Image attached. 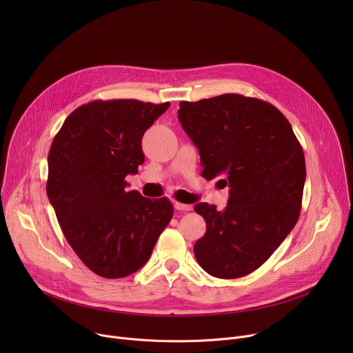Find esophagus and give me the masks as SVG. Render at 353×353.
<instances>
[{"label":"esophagus","instance_id":"34e87169","mask_svg":"<svg viewBox=\"0 0 353 353\" xmlns=\"http://www.w3.org/2000/svg\"><path fill=\"white\" fill-rule=\"evenodd\" d=\"M174 208L177 210V211H183V212H188V211H191L192 210V205H188V204H181V203H174Z\"/></svg>","mask_w":353,"mask_h":353}]
</instances>
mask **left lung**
I'll return each mask as SVG.
<instances>
[{
    "mask_svg": "<svg viewBox=\"0 0 353 353\" xmlns=\"http://www.w3.org/2000/svg\"><path fill=\"white\" fill-rule=\"evenodd\" d=\"M179 121L199 150L201 176L230 187L225 210L207 203L194 207L207 223L194 256L212 276H245L272 256L299 219L303 149L288 119L257 97L225 93L183 100Z\"/></svg>",
    "mask_w": 353,
    "mask_h": 353,
    "instance_id": "8db88e82",
    "label": "left lung"
}]
</instances>
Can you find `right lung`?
I'll list each match as a JSON object with an SVG mask.
<instances>
[{"label":"right lung","mask_w":353,"mask_h":353,"mask_svg":"<svg viewBox=\"0 0 353 353\" xmlns=\"http://www.w3.org/2000/svg\"><path fill=\"white\" fill-rule=\"evenodd\" d=\"M169 106L93 100L65 119L50 148L47 196L75 254L99 276L139 270L173 216L168 198L125 188L145 159L142 135Z\"/></svg>","instance_id":"obj_1"}]
</instances>
